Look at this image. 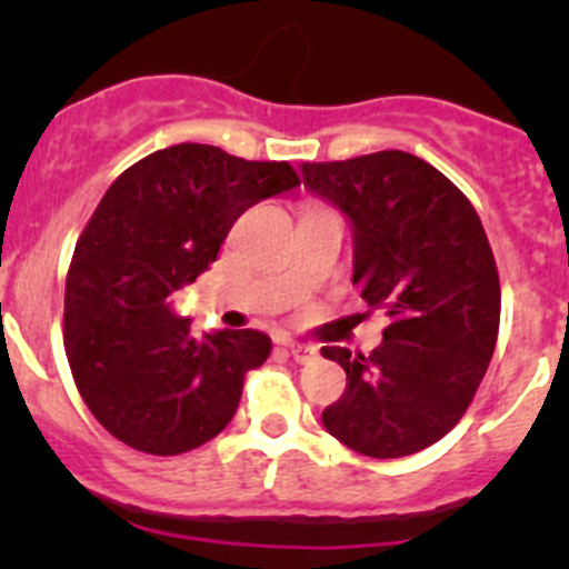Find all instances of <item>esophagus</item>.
Masks as SVG:
<instances>
[{"instance_id":"esophagus-1","label":"esophagus","mask_w":569,"mask_h":569,"mask_svg":"<svg viewBox=\"0 0 569 569\" xmlns=\"http://www.w3.org/2000/svg\"><path fill=\"white\" fill-rule=\"evenodd\" d=\"M283 347L289 349L291 358L297 360V363H311L313 358H317V349L308 347V343H300V341H283Z\"/></svg>"}]
</instances>
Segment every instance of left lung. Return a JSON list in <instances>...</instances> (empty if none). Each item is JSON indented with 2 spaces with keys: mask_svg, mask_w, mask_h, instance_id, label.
<instances>
[{
  "mask_svg": "<svg viewBox=\"0 0 569 569\" xmlns=\"http://www.w3.org/2000/svg\"><path fill=\"white\" fill-rule=\"evenodd\" d=\"M302 181L352 226V283L391 325L371 355L325 347L347 371L321 412L332 438L375 460L438 443L492 358L501 283L479 214L440 170L405 151L302 164Z\"/></svg>",
  "mask_w": 569,
  "mask_h": 569,
  "instance_id": "1",
  "label": "left lung"
}]
</instances>
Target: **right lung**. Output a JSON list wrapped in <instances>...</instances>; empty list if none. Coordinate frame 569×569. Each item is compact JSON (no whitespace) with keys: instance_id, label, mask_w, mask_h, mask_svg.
Instances as JSON below:
<instances>
[{"instance_id":"1","label":"right lung","mask_w":569,"mask_h":569,"mask_svg":"<svg viewBox=\"0 0 569 569\" xmlns=\"http://www.w3.org/2000/svg\"><path fill=\"white\" fill-rule=\"evenodd\" d=\"M300 187L289 162L181 142L120 173L73 250L66 355L96 421L120 443L173 457L231 423L244 375L269 358L258 330L194 338L168 297L217 261L233 222Z\"/></svg>"}]
</instances>
